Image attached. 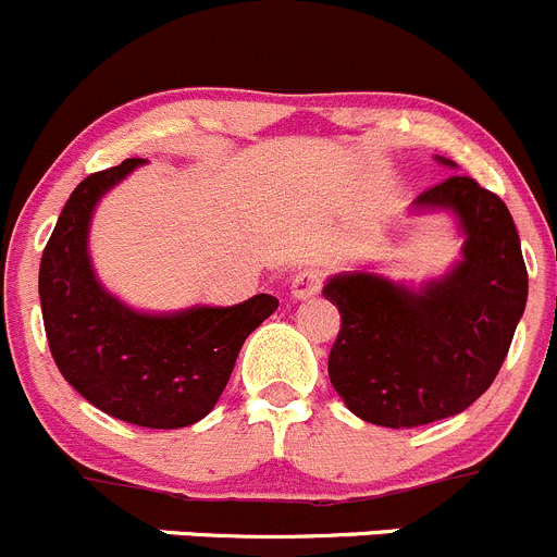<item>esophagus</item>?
Here are the masks:
<instances>
[{
	"instance_id": "obj_1",
	"label": "esophagus",
	"mask_w": 557,
	"mask_h": 557,
	"mask_svg": "<svg viewBox=\"0 0 557 557\" xmlns=\"http://www.w3.org/2000/svg\"><path fill=\"white\" fill-rule=\"evenodd\" d=\"M321 285H324V274L319 269H299L294 274V280H290V294L296 299H308V296L319 294Z\"/></svg>"
}]
</instances>
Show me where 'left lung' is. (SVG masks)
Segmentation results:
<instances>
[{
	"label": "left lung",
	"instance_id": "8db88e82",
	"mask_svg": "<svg viewBox=\"0 0 557 557\" xmlns=\"http://www.w3.org/2000/svg\"><path fill=\"white\" fill-rule=\"evenodd\" d=\"M414 206L450 208L465 227V261L448 277L418 294L362 272L324 288L341 310L332 387L357 418L387 429L445 420L481 398L528 302L517 225L495 191L454 173L420 191Z\"/></svg>",
	"mask_w": 557,
	"mask_h": 557
}]
</instances>
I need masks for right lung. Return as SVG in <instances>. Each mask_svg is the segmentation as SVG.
I'll return each instance as SVG.
<instances>
[{"label":"right lung","mask_w":557,"mask_h":557,"mask_svg":"<svg viewBox=\"0 0 557 557\" xmlns=\"http://www.w3.org/2000/svg\"><path fill=\"white\" fill-rule=\"evenodd\" d=\"M143 159L92 173L71 191L40 258V308L65 382L92 407L145 429H184L220 401L249 332L277 310L258 294L233 308L134 313L98 285L87 225L98 197Z\"/></svg>","instance_id":"1"}]
</instances>
